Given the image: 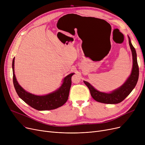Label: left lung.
I'll use <instances>...</instances> for the list:
<instances>
[{
	"label": "left lung",
	"instance_id": "8db88e82",
	"mask_svg": "<svg viewBox=\"0 0 145 145\" xmlns=\"http://www.w3.org/2000/svg\"><path fill=\"white\" fill-rule=\"evenodd\" d=\"M129 43L132 54L133 65L130 76L126 79L123 84L109 93L102 92L96 89L92 85L86 81L83 82L89 88L90 95L94 99L98 102L106 104H117L129 95L136 85L139 78V66L137 60V55L135 48L131 43L130 37L128 36Z\"/></svg>",
	"mask_w": 145,
	"mask_h": 145
}]
</instances>
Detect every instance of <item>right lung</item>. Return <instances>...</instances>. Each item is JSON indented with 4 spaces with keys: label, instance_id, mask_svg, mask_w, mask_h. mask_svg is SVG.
<instances>
[{
    "label": "right lung",
    "instance_id": "right-lung-1",
    "mask_svg": "<svg viewBox=\"0 0 145 145\" xmlns=\"http://www.w3.org/2000/svg\"><path fill=\"white\" fill-rule=\"evenodd\" d=\"M13 82L16 92L19 97L32 108L37 110H49L63 106L67 101L72 84V76L74 73L67 75L62 84L54 92L45 95H36L23 88L17 81L14 74V57L12 62Z\"/></svg>",
    "mask_w": 145,
    "mask_h": 145
}]
</instances>
